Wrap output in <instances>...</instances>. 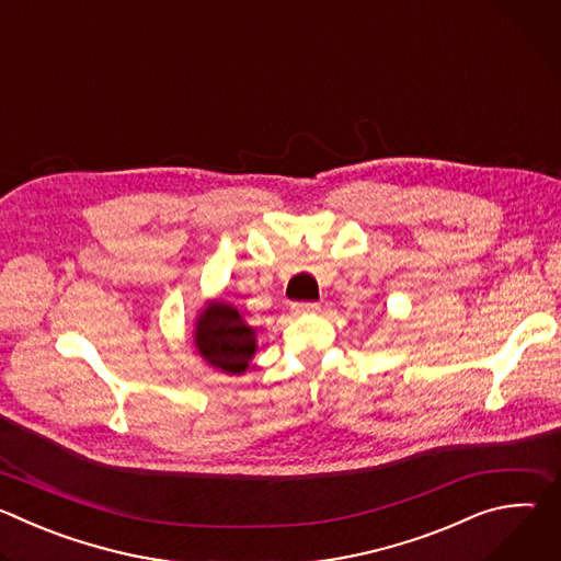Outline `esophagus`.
Listing matches in <instances>:
<instances>
[{
	"label": "esophagus",
	"mask_w": 561,
	"mask_h": 561,
	"mask_svg": "<svg viewBox=\"0 0 561 561\" xmlns=\"http://www.w3.org/2000/svg\"><path fill=\"white\" fill-rule=\"evenodd\" d=\"M314 310H319V304H317V301H295V304H293V312H295V314L314 312Z\"/></svg>",
	"instance_id": "1"
}]
</instances>
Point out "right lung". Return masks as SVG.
Masks as SVG:
<instances>
[{"label": "right lung", "mask_w": 561, "mask_h": 561, "mask_svg": "<svg viewBox=\"0 0 561 561\" xmlns=\"http://www.w3.org/2000/svg\"><path fill=\"white\" fill-rule=\"evenodd\" d=\"M195 344L199 355L224 373L239 375L255 353V331L230 304H210L197 322Z\"/></svg>", "instance_id": "add662e5"}]
</instances>
